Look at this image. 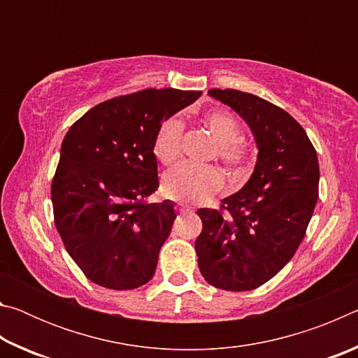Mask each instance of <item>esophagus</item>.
<instances>
[{
    "mask_svg": "<svg viewBox=\"0 0 358 358\" xmlns=\"http://www.w3.org/2000/svg\"><path fill=\"white\" fill-rule=\"evenodd\" d=\"M175 208H177V211H180V213H191V207L189 205H186L183 202H178L177 205H175Z\"/></svg>",
    "mask_w": 358,
    "mask_h": 358,
    "instance_id": "obj_1",
    "label": "esophagus"
}]
</instances>
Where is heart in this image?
I'll return each instance as SVG.
<instances>
[{
  "label": "heart",
  "mask_w": 358,
  "mask_h": 358,
  "mask_svg": "<svg viewBox=\"0 0 358 358\" xmlns=\"http://www.w3.org/2000/svg\"><path fill=\"white\" fill-rule=\"evenodd\" d=\"M205 128L217 143L216 157L235 177H245L254 155L252 147L241 138L238 120L227 112H210L203 117ZM185 123L177 115L164 120L153 141V153L162 166H171L181 156ZM222 173L211 166L180 164L162 178L166 196L189 203H202L221 191Z\"/></svg>",
  "instance_id": "1"
}]
</instances>
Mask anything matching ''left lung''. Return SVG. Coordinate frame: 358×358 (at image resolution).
<instances>
[{
	"mask_svg": "<svg viewBox=\"0 0 358 358\" xmlns=\"http://www.w3.org/2000/svg\"><path fill=\"white\" fill-rule=\"evenodd\" d=\"M256 138V169L220 208H201L196 240L205 281L224 290H252L270 281L300 246L319 197V162L305 129L271 102L238 90L213 88Z\"/></svg>",
	"mask_w": 358,
	"mask_h": 358,
	"instance_id": "left-lung-1",
	"label": "left lung"
}]
</instances>
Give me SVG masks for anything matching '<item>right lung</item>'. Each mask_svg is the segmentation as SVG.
Here are the masks:
<instances>
[{"instance_id":"obj_1","label":"right lung","mask_w":358,"mask_h":358,"mask_svg":"<svg viewBox=\"0 0 358 358\" xmlns=\"http://www.w3.org/2000/svg\"><path fill=\"white\" fill-rule=\"evenodd\" d=\"M201 92L142 90L101 102L71 126L52 180L55 226L66 251L98 286L131 290L155 275L177 217L157 187L153 141L161 123Z\"/></svg>"}]
</instances>
